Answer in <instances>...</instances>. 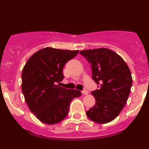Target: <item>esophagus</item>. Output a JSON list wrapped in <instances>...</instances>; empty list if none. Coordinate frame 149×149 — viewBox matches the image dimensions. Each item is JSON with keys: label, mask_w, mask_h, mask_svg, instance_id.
Masks as SVG:
<instances>
[{"label": "esophagus", "mask_w": 149, "mask_h": 149, "mask_svg": "<svg viewBox=\"0 0 149 149\" xmlns=\"http://www.w3.org/2000/svg\"><path fill=\"white\" fill-rule=\"evenodd\" d=\"M82 93L83 94V95H88V91H87V90H84V91H82Z\"/></svg>", "instance_id": "1"}]
</instances>
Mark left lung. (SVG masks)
Masks as SVG:
<instances>
[{"instance_id": "1", "label": "left lung", "mask_w": 149, "mask_h": 149, "mask_svg": "<svg viewBox=\"0 0 149 149\" xmlns=\"http://www.w3.org/2000/svg\"><path fill=\"white\" fill-rule=\"evenodd\" d=\"M92 67V77L99 90L91 93L95 105L86 111L90 120L99 124L114 120L124 108L132 86V75L120 56L105 48L79 52Z\"/></svg>"}]
</instances>
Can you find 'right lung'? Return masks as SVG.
Wrapping results in <instances>:
<instances>
[{"mask_svg":"<svg viewBox=\"0 0 149 149\" xmlns=\"http://www.w3.org/2000/svg\"><path fill=\"white\" fill-rule=\"evenodd\" d=\"M79 50L56 49L46 47L35 52L25 64L22 73V91L31 111L40 122L55 125L62 121L70 104L81 95L77 90L61 86L66 63Z\"/></svg>","mask_w":149,"mask_h":149,"instance_id":"obj_1","label":"right lung"}]
</instances>
